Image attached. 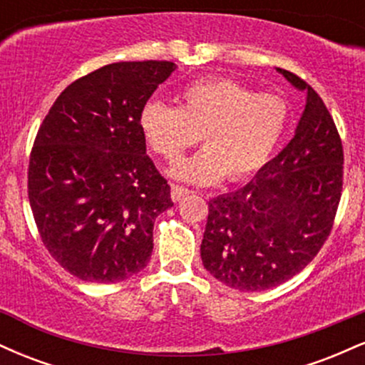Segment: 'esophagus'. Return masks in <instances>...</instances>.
Returning <instances> with one entry per match:
<instances>
[{
  "instance_id": "34e87169",
  "label": "esophagus",
  "mask_w": 365,
  "mask_h": 365,
  "mask_svg": "<svg viewBox=\"0 0 365 365\" xmlns=\"http://www.w3.org/2000/svg\"><path fill=\"white\" fill-rule=\"evenodd\" d=\"M188 194H190V190H188L187 187L171 185V199H173V202H180V200H182L183 197H187Z\"/></svg>"
}]
</instances>
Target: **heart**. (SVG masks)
<instances>
[{"mask_svg": "<svg viewBox=\"0 0 365 365\" xmlns=\"http://www.w3.org/2000/svg\"><path fill=\"white\" fill-rule=\"evenodd\" d=\"M288 104L278 94H255L232 78H204L183 89L180 104L149 101L140 130L150 149L177 165L202 140L204 150L173 170L187 182L250 178L269 161L288 125Z\"/></svg>", "mask_w": 365, "mask_h": 365, "instance_id": "heart-1", "label": "heart"}]
</instances>
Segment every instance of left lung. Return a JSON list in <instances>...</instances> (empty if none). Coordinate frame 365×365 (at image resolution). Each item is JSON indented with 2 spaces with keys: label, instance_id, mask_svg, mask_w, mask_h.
<instances>
[{
  "label": "left lung",
  "instance_id": "left-lung-1",
  "mask_svg": "<svg viewBox=\"0 0 365 365\" xmlns=\"http://www.w3.org/2000/svg\"><path fill=\"white\" fill-rule=\"evenodd\" d=\"M307 91L295 135L252 182L209 200L200 244L204 267L240 292L278 287L316 257L333 228L343 187V145L316 91L299 75L278 68Z\"/></svg>",
  "mask_w": 365,
  "mask_h": 365
}]
</instances>
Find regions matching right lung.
<instances>
[{
    "label": "right lung",
    "mask_w": 365,
    "mask_h": 365,
    "mask_svg": "<svg viewBox=\"0 0 365 365\" xmlns=\"http://www.w3.org/2000/svg\"><path fill=\"white\" fill-rule=\"evenodd\" d=\"M171 61H120L70 83L41 123L29 200L41 240L82 282L118 283L148 266L154 220L173 206L145 154L140 111Z\"/></svg>",
    "instance_id": "add662e5"
}]
</instances>
